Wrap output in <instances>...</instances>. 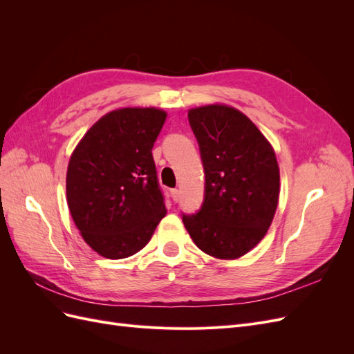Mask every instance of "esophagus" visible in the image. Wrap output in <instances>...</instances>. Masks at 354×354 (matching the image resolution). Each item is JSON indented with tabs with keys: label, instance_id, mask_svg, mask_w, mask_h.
I'll list each match as a JSON object with an SVG mask.
<instances>
[{
	"label": "esophagus",
	"instance_id": "1",
	"mask_svg": "<svg viewBox=\"0 0 354 354\" xmlns=\"http://www.w3.org/2000/svg\"><path fill=\"white\" fill-rule=\"evenodd\" d=\"M171 196H173L174 202H178V201H180V190H178V189H173V190H171Z\"/></svg>",
	"mask_w": 354,
	"mask_h": 354
}]
</instances>
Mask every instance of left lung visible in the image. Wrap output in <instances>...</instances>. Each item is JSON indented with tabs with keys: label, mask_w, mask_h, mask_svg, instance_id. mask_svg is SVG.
Masks as SVG:
<instances>
[{
	"label": "left lung",
	"mask_w": 354,
	"mask_h": 354,
	"mask_svg": "<svg viewBox=\"0 0 354 354\" xmlns=\"http://www.w3.org/2000/svg\"><path fill=\"white\" fill-rule=\"evenodd\" d=\"M189 124L205 171V199L185 227L201 251L236 260L269 230L279 202L274 149L248 116L227 104L192 108Z\"/></svg>",
	"instance_id": "8db88e82"
}]
</instances>
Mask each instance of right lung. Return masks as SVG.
<instances>
[{
  "mask_svg": "<svg viewBox=\"0 0 354 354\" xmlns=\"http://www.w3.org/2000/svg\"><path fill=\"white\" fill-rule=\"evenodd\" d=\"M167 120L156 108L103 115L73 149L66 199L75 226L93 251L120 260L143 250L165 217L152 147Z\"/></svg>",
  "mask_w": 354,
  "mask_h": 354,
  "instance_id": "1",
  "label": "right lung"
}]
</instances>
